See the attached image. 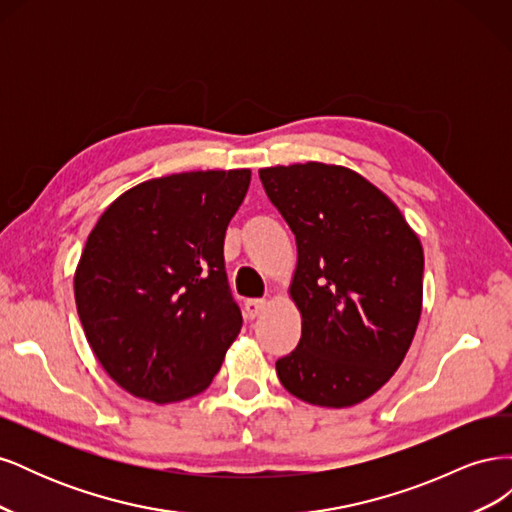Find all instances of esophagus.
I'll return each instance as SVG.
<instances>
[{"instance_id": "obj_1", "label": "esophagus", "mask_w": 512, "mask_h": 512, "mask_svg": "<svg viewBox=\"0 0 512 512\" xmlns=\"http://www.w3.org/2000/svg\"><path fill=\"white\" fill-rule=\"evenodd\" d=\"M265 305H267V301L265 299H247L245 301V314H247V318H258L260 314H262V309H265Z\"/></svg>"}]
</instances>
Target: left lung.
Listing matches in <instances>:
<instances>
[{
	"instance_id": "left-lung-1",
	"label": "left lung",
	"mask_w": 512,
	"mask_h": 512,
	"mask_svg": "<svg viewBox=\"0 0 512 512\" xmlns=\"http://www.w3.org/2000/svg\"><path fill=\"white\" fill-rule=\"evenodd\" d=\"M258 175L299 252L290 294L301 339L277 359V376L307 404H359L389 382L412 344L423 303L421 241L354 170L307 162Z\"/></svg>"
}]
</instances>
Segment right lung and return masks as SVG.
Listing matches in <instances>:
<instances>
[{
  "instance_id": "1",
  "label": "right lung",
  "mask_w": 512,
  "mask_h": 512,
  "mask_svg": "<svg viewBox=\"0 0 512 512\" xmlns=\"http://www.w3.org/2000/svg\"><path fill=\"white\" fill-rule=\"evenodd\" d=\"M252 173L196 170L121 194L89 232L74 275L87 342L119 386L156 404L205 391L241 331L226 228Z\"/></svg>"
}]
</instances>
